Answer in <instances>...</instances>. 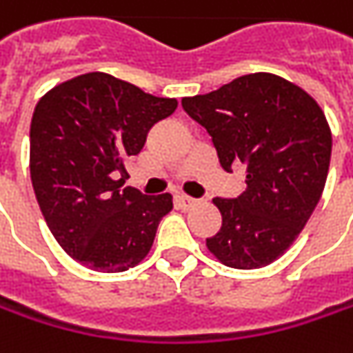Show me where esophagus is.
<instances>
[{
  "mask_svg": "<svg viewBox=\"0 0 353 353\" xmlns=\"http://www.w3.org/2000/svg\"><path fill=\"white\" fill-rule=\"evenodd\" d=\"M199 203H201L199 199H192V196H186V194L179 196V204H181V208H185V210L192 208V206H196Z\"/></svg>",
  "mask_w": 353,
  "mask_h": 353,
  "instance_id": "1",
  "label": "esophagus"
}]
</instances>
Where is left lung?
I'll use <instances>...</instances> for the list:
<instances>
[{"label":"left lung","instance_id":"1","mask_svg":"<svg viewBox=\"0 0 353 353\" xmlns=\"http://www.w3.org/2000/svg\"><path fill=\"white\" fill-rule=\"evenodd\" d=\"M183 109L212 139L224 170L246 165V190L212 199L221 230L206 246L222 264L254 270L292 246L326 185L332 132L304 89L272 73H252L183 99Z\"/></svg>","mask_w":353,"mask_h":353}]
</instances>
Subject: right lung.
I'll return each instance as SVG.
<instances>
[{
	"mask_svg": "<svg viewBox=\"0 0 353 353\" xmlns=\"http://www.w3.org/2000/svg\"><path fill=\"white\" fill-rule=\"evenodd\" d=\"M176 105L99 71L39 99L29 131L31 183L51 234L83 266L125 272L149 254L172 196L123 188L125 165Z\"/></svg>",
	"mask_w": 353,
	"mask_h": 353,
	"instance_id": "right-lung-1",
	"label": "right lung"
}]
</instances>
